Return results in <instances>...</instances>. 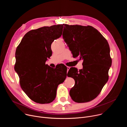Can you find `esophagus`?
Instances as JSON below:
<instances>
[{
  "label": "esophagus",
  "instance_id": "1",
  "mask_svg": "<svg viewBox=\"0 0 127 127\" xmlns=\"http://www.w3.org/2000/svg\"><path fill=\"white\" fill-rule=\"evenodd\" d=\"M67 72L69 71V69H70V67H68V66H67Z\"/></svg>",
  "mask_w": 127,
  "mask_h": 127
}]
</instances>
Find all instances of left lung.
<instances>
[{
    "mask_svg": "<svg viewBox=\"0 0 127 127\" xmlns=\"http://www.w3.org/2000/svg\"><path fill=\"white\" fill-rule=\"evenodd\" d=\"M62 35L73 57L83 60V69L78 71L71 67L68 72L67 76L75 80L70 95L76 102L90 101L98 95L108 79L112 62L109 45L96 29L90 26L65 24Z\"/></svg>",
    "mask_w": 127,
    "mask_h": 127,
    "instance_id": "obj_1",
    "label": "left lung"
}]
</instances>
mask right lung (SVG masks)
<instances>
[{
	"label": "right lung",
	"mask_w": 127,
	"mask_h": 127,
	"mask_svg": "<svg viewBox=\"0 0 127 127\" xmlns=\"http://www.w3.org/2000/svg\"><path fill=\"white\" fill-rule=\"evenodd\" d=\"M64 24L43 27L28 32L16 48L14 69L22 89L32 101L49 103L55 99L59 84L67 76L62 65L52 69L46 62L52 54V42L59 38Z\"/></svg>",
	"instance_id": "right-lung-1"
}]
</instances>
